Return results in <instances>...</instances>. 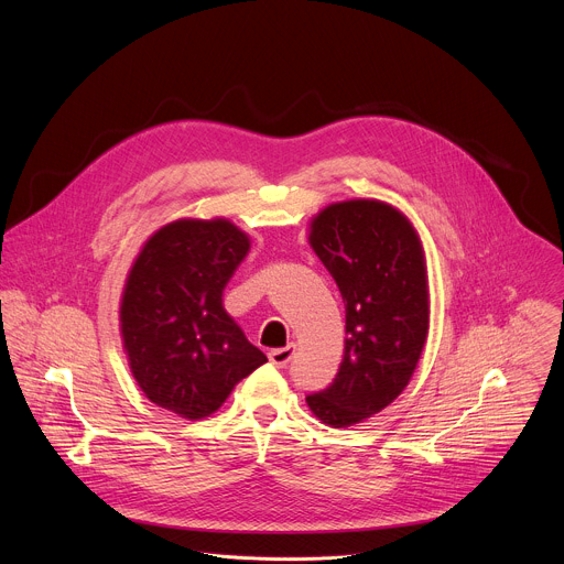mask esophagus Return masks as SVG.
<instances>
[{
  "mask_svg": "<svg viewBox=\"0 0 564 564\" xmlns=\"http://www.w3.org/2000/svg\"><path fill=\"white\" fill-rule=\"evenodd\" d=\"M294 355V346H285V348H276V350H270V361L276 366V368H285L290 364Z\"/></svg>",
  "mask_w": 564,
  "mask_h": 564,
  "instance_id": "esophagus-1",
  "label": "esophagus"
}]
</instances>
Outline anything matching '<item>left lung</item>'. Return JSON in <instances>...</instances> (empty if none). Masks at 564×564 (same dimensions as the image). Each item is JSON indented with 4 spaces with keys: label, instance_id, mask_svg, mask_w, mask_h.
I'll list each match as a JSON object with an SVG mask.
<instances>
[{
    "label": "left lung",
    "instance_id": "1",
    "mask_svg": "<svg viewBox=\"0 0 564 564\" xmlns=\"http://www.w3.org/2000/svg\"><path fill=\"white\" fill-rule=\"evenodd\" d=\"M310 246L346 305V346L335 381L305 397L310 411L346 429L383 411L417 368L429 335V281L420 236L381 200L318 212Z\"/></svg>",
    "mask_w": 564,
    "mask_h": 564
}]
</instances>
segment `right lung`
<instances>
[{
  "label": "right lung",
  "mask_w": 564,
  "mask_h": 564,
  "mask_svg": "<svg viewBox=\"0 0 564 564\" xmlns=\"http://www.w3.org/2000/svg\"><path fill=\"white\" fill-rule=\"evenodd\" d=\"M250 252L225 218H183L140 250L122 292L120 330L131 372L155 406L203 420L268 361L223 307V290Z\"/></svg>",
  "instance_id": "right-lung-1"
}]
</instances>
